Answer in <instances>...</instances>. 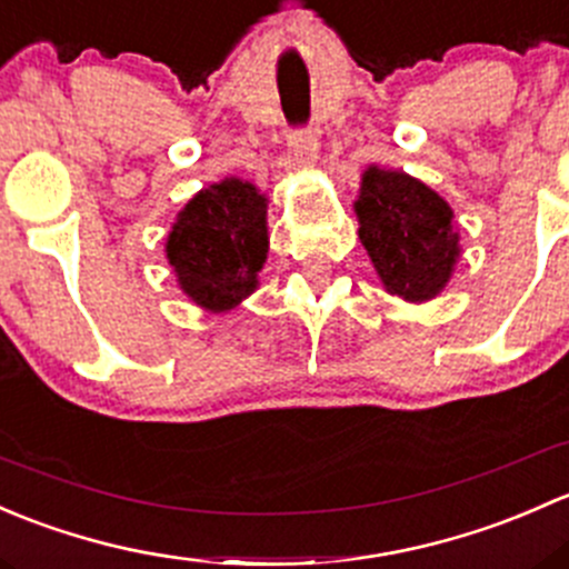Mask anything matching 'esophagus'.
<instances>
[{
    "label": "esophagus",
    "instance_id": "34e87169",
    "mask_svg": "<svg viewBox=\"0 0 569 569\" xmlns=\"http://www.w3.org/2000/svg\"><path fill=\"white\" fill-rule=\"evenodd\" d=\"M290 150L301 167H315V161H318V137H315V131H303V128L292 131Z\"/></svg>",
    "mask_w": 569,
    "mask_h": 569
}]
</instances>
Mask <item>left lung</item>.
Segmentation results:
<instances>
[{
  "instance_id": "8db88e82",
  "label": "left lung",
  "mask_w": 569,
  "mask_h": 569,
  "mask_svg": "<svg viewBox=\"0 0 569 569\" xmlns=\"http://www.w3.org/2000/svg\"><path fill=\"white\" fill-rule=\"evenodd\" d=\"M353 210L359 241L389 296L411 303L441 296L462 251L447 199L408 172L370 163Z\"/></svg>"
}]
</instances>
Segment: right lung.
<instances>
[{
	"instance_id": "right-lung-1",
	"label": "right lung",
	"mask_w": 569,
	"mask_h": 569,
	"mask_svg": "<svg viewBox=\"0 0 569 569\" xmlns=\"http://www.w3.org/2000/svg\"><path fill=\"white\" fill-rule=\"evenodd\" d=\"M163 251L189 301L210 315L230 312L260 284L257 273L268 260V197L241 178L197 191L174 219Z\"/></svg>"
}]
</instances>
